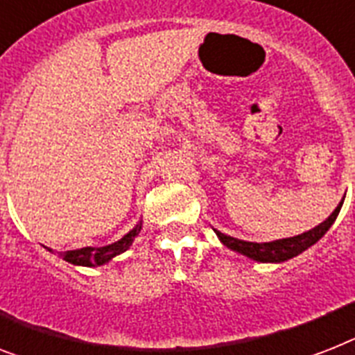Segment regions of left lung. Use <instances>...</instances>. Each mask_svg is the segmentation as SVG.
<instances>
[{
  "mask_svg": "<svg viewBox=\"0 0 355 355\" xmlns=\"http://www.w3.org/2000/svg\"><path fill=\"white\" fill-rule=\"evenodd\" d=\"M341 206L343 200L324 223H321L319 226L310 230V232H304L301 233V235H295V237L279 239V241H272V243H248V241H241V239L224 235V233L217 232V230H215V233H217V237L220 239V243H223L224 246L233 250V252L241 253V255H246V257L253 259V261L284 262L288 261V259L297 257L299 253H302L304 250H308V248L318 243L319 239L330 230V226H332L334 220H336L337 215H339V211H341Z\"/></svg>",
  "mask_w": 355,
  "mask_h": 355,
  "instance_id": "left-lung-1",
  "label": "left lung"
}]
</instances>
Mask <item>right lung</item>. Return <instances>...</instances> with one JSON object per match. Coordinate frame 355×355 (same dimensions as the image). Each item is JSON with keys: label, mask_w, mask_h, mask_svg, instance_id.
<instances>
[{"label": "right lung", "mask_w": 355, "mask_h": 355, "mask_svg": "<svg viewBox=\"0 0 355 355\" xmlns=\"http://www.w3.org/2000/svg\"><path fill=\"white\" fill-rule=\"evenodd\" d=\"M142 230V220L137 224V226L132 227L131 232L128 235H123L120 241L116 243L109 244V246H102V248H80V250H71V252H63L58 253L63 261L71 262V264H76V266H102V264H107L109 261L123 253L125 250H129V246L132 244L135 237H137L138 233ZM49 252H53V250H49Z\"/></svg>", "instance_id": "right-lung-1"}]
</instances>
